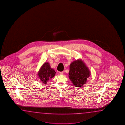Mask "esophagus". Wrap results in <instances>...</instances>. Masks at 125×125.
<instances>
[{
    "instance_id": "34e87169",
    "label": "esophagus",
    "mask_w": 125,
    "mask_h": 125,
    "mask_svg": "<svg viewBox=\"0 0 125 125\" xmlns=\"http://www.w3.org/2000/svg\"><path fill=\"white\" fill-rule=\"evenodd\" d=\"M59 74H61V75H62V74H63V72H59Z\"/></svg>"
}]
</instances>
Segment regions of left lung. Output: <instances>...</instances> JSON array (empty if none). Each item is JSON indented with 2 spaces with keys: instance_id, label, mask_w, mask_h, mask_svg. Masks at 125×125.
<instances>
[{
  "instance_id": "1",
  "label": "left lung",
  "mask_w": 125,
  "mask_h": 125,
  "mask_svg": "<svg viewBox=\"0 0 125 125\" xmlns=\"http://www.w3.org/2000/svg\"><path fill=\"white\" fill-rule=\"evenodd\" d=\"M90 74L88 66L81 59H77L70 64L69 78L75 87H82L87 82Z\"/></svg>"
}]
</instances>
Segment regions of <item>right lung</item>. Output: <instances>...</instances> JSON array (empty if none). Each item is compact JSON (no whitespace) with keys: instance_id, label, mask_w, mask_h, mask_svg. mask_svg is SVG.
<instances>
[{"instance_id":"add662e5","label":"right lung","mask_w":125,"mask_h":125,"mask_svg":"<svg viewBox=\"0 0 125 125\" xmlns=\"http://www.w3.org/2000/svg\"><path fill=\"white\" fill-rule=\"evenodd\" d=\"M56 74L54 70L51 68V66L48 62H45L41 67L37 75H38L40 80L43 84H45L49 80L53 78Z\"/></svg>"}]
</instances>
